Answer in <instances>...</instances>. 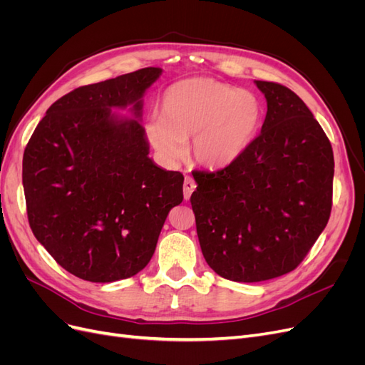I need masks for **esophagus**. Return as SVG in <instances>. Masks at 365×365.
Returning a JSON list of instances; mask_svg holds the SVG:
<instances>
[{
	"label": "esophagus",
	"instance_id": "34e87169",
	"mask_svg": "<svg viewBox=\"0 0 365 365\" xmlns=\"http://www.w3.org/2000/svg\"><path fill=\"white\" fill-rule=\"evenodd\" d=\"M196 189V182L192 176H185L184 180V200H190L193 190Z\"/></svg>",
	"mask_w": 365,
	"mask_h": 365
}]
</instances>
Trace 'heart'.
I'll use <instances>...</instances> for the list:
<instances>
[{"instance_id":"b5f03b06","label":"heart","mask_w":365,"mask_h":365,"mask_svg":"<svg viewBox=\"0 0 365 365\" xmlns=\"http://www.w3.org/2000/svg\"><path fill=\"white\" fill-rule=\"evenodd\" d=\"M262 118L260 101L247 90L208 77L176 82L161 97V117L146 125L148 138L169 161L190 141L192 160L205 169H224L242 157Z\"/></svg>"}]
</instances>
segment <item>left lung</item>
<instances>
[{
	"label": "left lung",
	"mask_w": 365,
	"mask_h": 365,
	"mask_svg": "<svg viewBox=\"0 0 365 365\" xmlns=\"http://www.w3.org/2000/svg\"><path fill=\"white\" fill-rule=\"evenodd\" d=\"M268 105L259 137L217 172H193L190 202L204 259L220 277L254 283L294 271L332 210L334 152L289 88L256 81Z\"/></svg>",
	"instance_id": "obj_1"
}]
</instances>
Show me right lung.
<instances>
[{
	"mask_svg": "<svg viewBox=\"0 0 365 365\" xmlns=\"http://www.w3.org/2000/svg\"><path fill=\"white\" fill-rule=\"evenodd\" d=\"M149 67L76 88L54 102L27 143L23 185L29 224L63 269L94 283L140 272L152 259L184 176L149 158L143 96ZM131 106L132 119L112 113Z\"/></svg>",
	"mask_w": 365,
	"mask_h": 365,
	"instance_id": "obj_1",
	"label": "right lung"
}]
</instances>
